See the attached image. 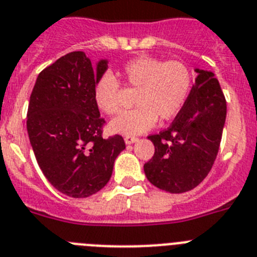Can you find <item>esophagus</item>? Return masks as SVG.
Listing matches in <instances>:
<instances>
[{"instance_id": "esophagus-1", "label": "esophagus", "mask_w": 257, "mask_h": 257, "mask_svg": "<svg viewBox=\"0 0 257 257\" xmlns=\"http://www.w3.org/2000/svg\"><path fill=\"white\" fill-rule=\"evenodd\" d=\"M124 141H125L126 145H132V144H135V142L137 141V137H133V136H125Z\"/></svg>"}]
</instances>
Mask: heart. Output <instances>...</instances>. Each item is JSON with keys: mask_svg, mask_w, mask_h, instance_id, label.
I'll use <instances>...</instances> for the list:
<instances>
[{"mask_svg": "<svg viewBox=\"0 0 257 257\" xmlns=\"http://www.w3.org/2000/svg\"><path fill=\"white\" fill-rule=\"evenodd\" d=\"M117 77L128 89L137 90V108L121 113L112 120L113 133L136 136L151 129L158 117L160 121L175 117L186 103L193 76L186 64L178 61L164 62L149 55H140L126 62L117 71ZM122 89L111 73L101 76L94 86V101L106 115L121 110Z\"/></svg>", "mask_w": 257, "mask_h": 257, "instance_id": "b5f03b06", "label": "heart"}]
</instances>
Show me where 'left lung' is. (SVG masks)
<instances>
[{
    "instance_id": "8db88e82",
    "label": "left lung",
    "mask_w": 257,
    "mask_h": 257,
    "mask_svg": "<svg viewBox=\"0 0 257 257\" xmlns=\"http://www.w3.org/2000/svg\"><path fill=\"white\" fill-rule=\"evenodd\" d=\"M198 73L186 103L168 129L149 136L155 146L145 163L147 180L172 194L196 187L211 171L221 142L226 101L213 72Z\"/></svg>"
}]
</instances>
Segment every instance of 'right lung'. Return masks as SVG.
I'll return each mask as SVG.
<instances>
[{"label":"right lung","mask_w":257,"mask_h":257,"mask_svg":"<svg viewBox=\"0 0 257 257\" xmlns=\"http://www.w3.org/2000/svg\"><path fill=\"white\" fill-rule=\"evenodd\" d=\"M107 68L106 59L94 68L84 51L68 53L40 72L30 98L27 131L36 160L48 181L72 198L106 186L125 149L121 136L102 137L94 86Z\"/></svg>","instance_id":"right-lung-1"}]
</instances>
